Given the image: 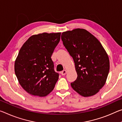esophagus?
<instances>
[{
    "label": "esophagus",
    "mask_w": 122,
    "mask_h": 122,
    "mask_svg": "<svg viewBox=\"0 0 122 122\" xmlns=\"http://www.w3.org/2000/svg\"><path fill=\"white\" fill-rule=\"evenodd\" d=\"M66 73H67V71H66V70H64V71H61V74L62 75H66Z\"/></svg>",
    "instance_id": "esophagus-1"
}]
</instances>
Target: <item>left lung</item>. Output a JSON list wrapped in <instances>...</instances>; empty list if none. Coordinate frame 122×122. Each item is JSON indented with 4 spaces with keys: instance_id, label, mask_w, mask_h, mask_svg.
<instances>
[{
    "instance_id": "left-lung-1",
    "label": "left lung",
    "mask_w": 122,
    "mask_h": 122,
    "mask_svg": "<svg viewBox=\"0 0 122 122\" xmlns=\"http://www.w3.org/2000/svg\"><path fill=\"white\" fill-rule=\"evenodd\" d=\"M61 40L73 57L77 78L71 87L81 96H93L105 84L109 73V57L100 42L86 30L63 32Z\"/></svg>"
}]
</instances>
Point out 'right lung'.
Wrapping results in <instances>:
<instances>
[{
	"label": "right lung",
	"mask_w": 122,
	"mask_h": 122,
	"mask_svg": "<svg viewBox=\"0 0 122 122\" xmlns=\"http://www.w3.org/2000/svg\"><path fill=\"white\" fill-rule=\"evenodd\" d=\"M61 32L35 35L23 44L15 61V74L25 91L44 97L51 93L59 79L51 55L60 40Z\"/></svg>",
	"instance_id": "obj_1"
}]
</instances>
